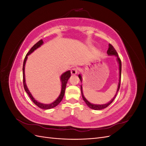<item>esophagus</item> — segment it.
Returning <instances> with one entry per match:
<instances>
[{"label":"esophagus","instance_id":"obj_1","mask_svg":"<svg viewBox=\"0 0 146 146\" xmlns=\"http://www.w3.org/2000/svg\"><path fill=\"white\" fill-rule=\"evenodd\" d=\"M77 72H78V68H73L71 69V70H70V72H71V74L72 75L76 74L77 73Z\"/></svg>","mask_w":146,"mask_h":146}]
</instances>
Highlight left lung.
I'll use <instances>...</instances> for the list:
<instances>
[{"label": "left lung", "instance_id": "left-lung-1", "mask_svg": "<svg viewBox=\"0 0 146 146\" xmlns=\"http://www.w3.org/2000/svg\"><path fill=\"white\" fill-rule=\"evenodd\" d=\"M107 54L108 55H115L117 56V61L119 63V84H118V88H117V92H116V94L115 95V96L114 97L113 99L109 102L107 104H104V105H94V104H91L90 102H89L86 99L85 97H84L83 96V91H82V85L80 86V88H81V92H82V98H83V100L85 102V103L86 104V105L89 107L91 109H93V110H102L104 108H107L108 106H109L110 104H111L113 100H114V99H115L116 96L117 94V92L119 90V88H120V85H121V68H122V64H121V60L120 59V58L118 56V54L116 52V50H115V48H114L113 47V46L111 45V44H109V48H108V50H107ZM78 77L79 78H80V81L82 82V77L80 75H78Z\"/></svg>", "mask_w": 146, "mask_h": 146}]
</instances>
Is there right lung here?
Here are the masks:
<instances>
[{
    "label": "right lung",
    "instance_id": "add662e5",
    "mask_svg": "<svg viewBox=\"0 0 146 146\" xmlns=\"http://www.w3.org/2000/svg\"><path fill=\"white\" fill-rule=\"evenodd\" d=\"M43 43V41L42 39L41 40H39L38 42H37L35 44L30 48V50L29 51V52L26 55L24 60V63H23V85H24V90L25 91V92H27L28 94V95L29 96L30 98L31 99V100H32L33 102L36 105V106H38V107H39L40 108L44 109V110H48V109H50L52 108H54L56 106L58 105L60 102L62 100L64 95V92H65V89H66V83L68 82V80H69V78L70 77V70H68V71H66V72H64V74H63L61 75V84H62V85H61V94L59 96V97L57 99L54 101V102L50 104H43L41 103H39L38 102H37L36 100H35L33 98V96L31 94V93L30 92V91H29L28 88L27 87V85H26L25 84V74H24V69H25V62H26V60H27V56L29 55H30L31 53H32L35 50H36L37 48H38L39 47H40Z\"/></svg>",
    "mask_w": 146,
    "mask_h": 146
}]
</instances>
